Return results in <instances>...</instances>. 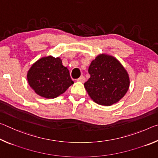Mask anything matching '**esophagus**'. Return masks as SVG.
<instances>
[{
    "mask_svg": "<svg viewBox=\"0 0 158 158\" xmlns=\"http://www.w3.org/2000/svg\"><path fill=\"white\" fill-rule=\"evenodd\" d=\"M85 81V77H84V76L80 77L78 79H77V81H79V82H81V83H84Z\"/></svg>",
    "mask_w": 158,
    "mask_h": 158,
    "instance_id": "34e87169",
    "label": "esophagus"
}]
</instances>
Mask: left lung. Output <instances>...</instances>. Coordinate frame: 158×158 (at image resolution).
<instances>
[{
    "instance_id": "left-lung-1",
    "label": "left lung",
    "mask_w": 158,
    "mask_h": 158,
    "mask_svg": "<svg viewBox=\"0 0 158 158\" xmlns=\"http://www.w3.org/2000/svg\"><path fill=\"white\" fill-rule=\"evenodd\" d=\"M90 78L84 87L98 105L111 106L124 97L130 86V77L122 64L112 56L102 53L89 68Z\"/></svg>"
}]
</instances>
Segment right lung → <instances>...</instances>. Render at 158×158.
<instances>
[{"label": "right lung", "instance_id": "right-lung-1", "mask_svg": "<svg viewBox=\"0 0 158 158\" xmlns=\"http://www.w3.org/2000/svg\"><path fill=\"white\" fill-rule=\"evenodd\" d=\"M27 80L36 94L47 99L57 98L74 84L60 58L52 56L34 63L28 71Z\"/></svg>", "mask_w": 158, "mask_h": 158}]
</instances>
